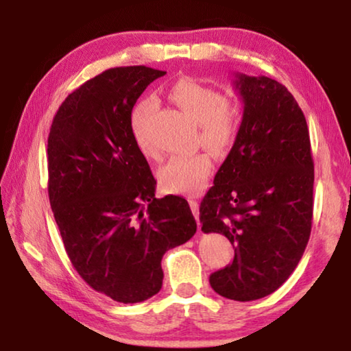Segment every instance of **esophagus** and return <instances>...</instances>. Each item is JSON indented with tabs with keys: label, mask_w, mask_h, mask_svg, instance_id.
<instances>
[{
	"label": "esophagus",
	"mask_w": 351,
	"mask_h": 351,
	"mask_svg": "<svg viewBox=\"0 0 351 351\" xmlns=\"http://www.w3.org/2000/svg\"><path fill=\"white\" fill-rule=\"evenodd\" d=\"M189 204H190V209H192V212H193L195 219H197L198 224H199V206H198V201L193 199V198H190L189 199Z\"/></svg>",
	"instance_id": "34e87169"
}]
</instances>
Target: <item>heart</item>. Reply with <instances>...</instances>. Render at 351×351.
Listing matches in <instances>:
<instances>
[{"mask_svg": "<svg viewBox=\"0 0 351 351\" xmlns=\"http://www.w3.org/2000/svg\"><path fill=\"white\" fill-rule=\"evenodd\" d=\"M171 99L198 123L201 144L206 148L219 156L232 148L241 127V111L237 105L226 102L221 91L197 79H182L171 90ZM153 108L152 100H144L136 106L132 117L136 145L147 158H156L159 153L147 127ZM212 169L207 153L178 154L159 170V184L169 193L193 195L206 187Z\"/></svg>", "mask_w": 351, "mask_h": 351, "instance_id": "1", "label": "heart"}]
</instances>
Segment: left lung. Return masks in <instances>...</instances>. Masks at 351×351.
<instances>
[{"instance_id": "8db88e82", "label": "left lung", "mask_w": 351, "mask_h": 351, "mask_svg": "<svg viewBox=\"0 0 351 351\" xmlns=\"http://www.w3.org/2000/svg\"><path fill=\"white\" fill-rule=\"evenodd\" d=\"M243 119L232 150L199 206L204 234L228 237L232 263L210 274L215 293L249 302L293 274L311 234L314 164L299 104L282 83L235 74Z\"/></svg>"}]
</instances>
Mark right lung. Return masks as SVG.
<instances>
[{
  "mask_svg": "<svg viewBox=\"0 0 351 351\" xmlns=\"http://www.w3.org/2000/svg\"><path fill=\"white\" fill-rule=\"evenodd\" d=\"M165 71L121 66L64 99L47 138V193L71 263L97 293L136 304L162 287V255L189 241V203L154 198V180L136 145L132 111Z\"/></svg>",
  "mask_w": 351,
  "mask_h": 351,
  "instance_id": "right-lung-1",
  "label": "right lung"
}]
</instances>
